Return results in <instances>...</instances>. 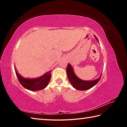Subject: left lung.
Segmentation results:
<instances>
[{
  "label": "left lung",
  "mask_w": 127,
  "mask_h": 127,
  "mask_svg": "<svg viewBox=\"0 0 127 127\" xmlns=\"http://www.w3.org/2000/svg\"><path fill=\"white\" fill-rule=\"evenodd\" d=\"M95 37L98 42L97 38L95 36ZM66 73H67L68 78L72 86L76 90H80V91L89 90L92 87H94L99 82L101 77V76H100L99 78L93 81H83L76 76V74H74L73 69L70 64H68L67 68H66Z\"/></svg>",
  "instance_id": "left-lung-1"
}]
</instances>
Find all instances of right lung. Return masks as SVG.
I'll return each mask as SVG.
<instances>
[{"label":"right lung","mask_w":127,"mask_h":127,"mask_svg":"<svg viewBox=\"0 0 127 127\" xmlns=\"http://www.w3.org/2000/svg\"><path fill=\"white\" fill-rule=\"evenodd\" d=\"M16 74L20 83L25 89L30 91H38L44 89L48 85L49 81L51 78V70L46 72L43 76L36 78H25L21 76L17 71L16 68H14Z\"/></svg>","instance_id":"add662e5"}]
</instances>
